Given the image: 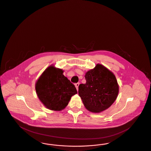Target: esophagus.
<instances>
[{
	"mask_svg": "<svg viewBox=\"0 0 151 151\" xmlns=\"http://www.w3.org/2000/svg\"><path fill=\"white\" fill-rule=\"evenodd\" d=\"M79 84H80V83H76L75 84V86H76V89H77V91H78V88H79Z\"/></svg>",
	"mask_w": 151,
	"mask_h": 151,
	"instance_id": "obj_1",
	"label": "esophagus"
}]
</instances>
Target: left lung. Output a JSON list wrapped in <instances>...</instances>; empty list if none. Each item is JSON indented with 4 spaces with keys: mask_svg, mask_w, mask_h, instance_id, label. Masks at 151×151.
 <instances>
[{
    "mask_svg": "<svg viewBox=\"0 0 151 151\" xmlns=\"http://www.w3.org/2000/svg\"><path fill=\"white\" fill-rule=\"evenodd\" d=\"M85 78L86 83L79 85L78 93L86 109L99 113L110 107L119 93L114 74L98 63L86 73Z\"/></svg>",
    "mask_w": 151,
    "mask_h": 151,
    "instance_id": "left-lung-1",
    "label": "left lung"
}]
</instances>
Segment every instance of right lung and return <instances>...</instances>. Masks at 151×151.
Listing matches in <instances>:
<instances>
[{"label": "right lung", "instance_id": "1", "mask_svg": "<svg viewBox=\"0 0 151 151\" xmlns=\"http://www.w3.org/2000/svg\"><path fill=\"white\" fill-rule=\"evenodd\" d=\"M63 72L51 65L36 81L35 88L39 100L51 110H63L72 96L78 93L75 86L64 76Z\"/></svg>", "mask_w": 151, "mask_h": 151}]
</instances>
